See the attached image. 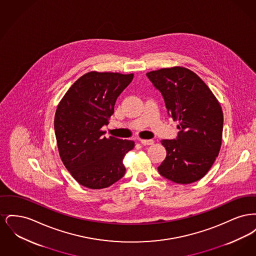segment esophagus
I'll return each mask as SVG.
<instances>
[{"mask_svg":"<svg viewBox=\"0 0 256 256\" xmlns=\"http://www.w3.org/2000/svg\"><path fill=\"white\" fill-rule=\"evenodd\" d=\"M140 143L144 146H150V145H152L154 142V140H146V139H141L140 140Z\"/></svg>","mask_w":256,"mask_h":256,"instance_id":"1","label":"esophagus"}]
</instances>
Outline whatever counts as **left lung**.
Returning a JSON list of instances; mask_svg holds the SVG:
<instances>
[{"label":"left lung","mask_w":256,"mask_h":256,"mask_svg":"<svg viewBox=\"0 0 256 256\" xmlns=\"http://www.w3.org/2000/svg\"><path fill=\"white\" fill-rule=\"evenodd\" d=\"M164 98L180 130L176 140H161L167 150L159 174L178 184L202 178L219 154L224 114L219 100L193 71L174 66L146 73Z\"/></svg>","instance_id":"8db88e82"}]
</instances>
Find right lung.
I'll return each instance as SVG.
<instances>
[{
    "label": "right lung",
    "mask_w": 256,
    "mask_h": 256,
    "mask_svg": "<svg viewBox=\"0 0 256 256\" xmlns=\"http://www.w3.org/2000/svg\"><path fill=\"white\" fill-rule=\"evenodd\" d=\"M134 74L92 71L74 82L61 98L54 115V132L61 160L80 185L110 187L122 178L126 154L134 141L104 137L118 96Z\"/></svg>",
    "instance_id": "right-lung-1"
}]
</instances>
